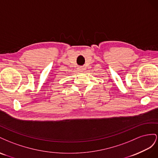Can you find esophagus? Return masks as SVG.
<instances>
[{
    "label": "esophagus",
    "instance_id": "1",
    "mask_svg": "<svg viewBox=\"0 0 158 158\" xmlns=\"http://www.w3.org/2000/svg\"><path fill=\"white\" fill-rule=\"evenodd\" d=\"M79 71H82L83 69L81 68V67H79Z\"/></svg>",
    "mask_w": 158,
    "mask_h": 158
}]
</instances>
